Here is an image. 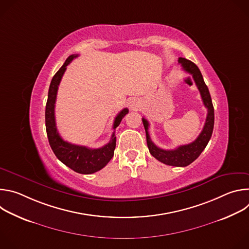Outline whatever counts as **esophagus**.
Segmentation results:
<instances>
[{
  "label": "esophagus",
  "instance_id": "34e87169",
  "mask_svg": "<svg viewBox=\"0 0 249 249\" xmlns=\"http://www.w3.org/2000/svg\"><path fill=\"white\" fill-rule=\"evenodd\" d=\"M129 106L132 110H137L139 108V102L136 99H131L129 101Z\"/></svg>",
  "mask_w": 249,
  "mask_h": 249
}]
</instances>
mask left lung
I'll list each match as a JSON object with an SVG mask.
<instances>
[{"instance_id": "8db88e82", "label": "left lung", "mask_w": 249, "mask_h": 249, "mask_svg": "<svg viewBox=\"0 0 249 249\" xmlns=\"http://www.w3.org/2000/svg\"><path fill=\"white\" fill-rule=\"evenodd\" d=\"M178 62L181 64L185 72L192 75L195 81V84L200 91L203 103L208 110L206 122L202 132L197 137V139L190 144L179 146L178 148H176L174 150H163L156 146L154 144V142L151 140V137L149 134L150 124L148 120L145 118H142V120H143V124L145 127L147 144H148V148L151 155L154 158H156L159 161L167 165L187 166L201 155V153L204 151V149L208 145L213 133V129H214L215 114H214V106H213V103H212V98H211L208 87L204 82L203 76L200 72L199 68L193 62L185 58H179Z\"/></svg>"}]
</instances>
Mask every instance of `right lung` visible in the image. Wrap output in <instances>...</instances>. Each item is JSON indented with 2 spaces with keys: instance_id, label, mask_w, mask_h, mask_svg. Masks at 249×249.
<instances>
[{
  "instance_id": "right-lung-1",
  "label": "right lung",
  "mask_w": 249,
  "mask_h": 249,
  "mask_svg": "<svg viewBox=\"0 0 249 249\" xmlns=\"http://www.w3.org/2000/svg\"><path fill=\"white\" fill-rule=\"evenodd\" d=\"M76 57H78V55L75 54L69 56L51 81L45 109V124L50 147L58 160L76 172L90 174L103 168L112 159L116 147V137L114 131L111 135L109 143L99 149H89L85 146L68 143L59 135L55 121V103L57 91L67 66ZM128 112V108H124L117 114L113 123L114 130L119 126L121 120Z\"/></svg>"
}]
</instances>
